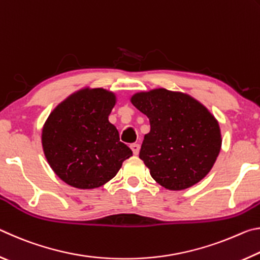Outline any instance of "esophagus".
<instances>
[{"label":"esophagus","instance_id":"34e87169","mask_svg":"<svg viewBox=\"0 0 260 260\" xmlns=\"http://www.w3.org/2000/svg\"><path fill=\"white\" fill-rule=\"evenodd\" d=\"M131 149H132V151H133L134 155H139V152H140V144L139 143L131 144Z\"/></svg>","mask_w":260,"mask_h":260}]
</instances>
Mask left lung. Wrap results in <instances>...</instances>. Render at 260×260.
<instances>
[{"label":"left lung","instance_id":"left-lung-1","mask_svg":"<svg viewBox=\"0 0 260 260\" xmlns=\"http://www.w3.org/2000/svg\"><path fill=\"white\" fill-rule=\"evenodd\" d=\"M131 102L150 121L140 158L153 180L170 190L200 182L221 149V133L213 114L190 95L165 88L136 93Z\"/></svg>","mask_w":260,"mask_h":260}]
</instances>
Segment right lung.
<instances>
[{"label": "right lung", "instance_id": "right-lung-1", "mask_svg": "<svg viewBox=\"0 0 260 260\" xmlns=\"http://www.w3.org/2000/svg\"><path fill=\"white\" fill-rule=\"evenodd\" d=\"M112 91L83 88L52 110L42 128V148L52 171L65 183L94 189L116 177L133 152L109 121Z\"/></svg>", "mask_w": 260, "mask_h": 260}]
</instances>
